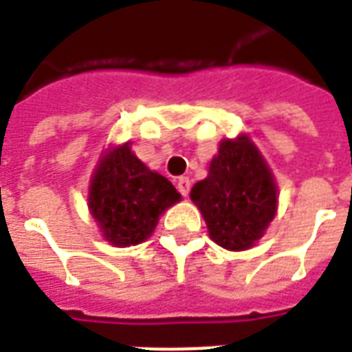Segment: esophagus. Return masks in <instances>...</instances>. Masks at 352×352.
Masks as SVG:
<instances>
[{
    "label": "esophagus",
    "instance_id": "esophagus-1",
    "mask_svg": "<svg viewBox=\"0 0 352 352\" xmlns=\"http://www.w3.org/2000/svg\"><path fill=\"white\" fill-rule=\"evenodd\" d=\"M177 190L183 194V196H188L190 192V179L188 177H181L179 181H177Z\"/></svg>",
    "mask_w": 352,
    "mask_h": 352
}]
</instances>
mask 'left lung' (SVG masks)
<instances>
[{"mask_svg": "<svg viewBox=\"0 0 352 352\" xmlns=\"http://www.w3.org/2000/svg\"><path fill=\"white\" fill-rule=\"evenodd\" d=\"M278 190L269 166L246 136L226 140L210 162L209 177L194 184L210 239L226 250H248L272 222Z\"/></svg>", "mask_w": 352, "mask_h": 352, "instance_id": "1", "label": "left lung"}]
</instances>
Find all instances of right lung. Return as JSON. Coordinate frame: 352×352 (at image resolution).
I'll return each instance as SVG.
<instances>
[{"label":"right lung","instance_id":"obj_1","mask_svg":"<svg viewBox=\"0 0 352 352\" xmlns=\"http://www.w3.org/2000/svg\"><path fill=\"white\" fill-rule=\"evenodd\" d=\"M181 199L166 177L147 169L129 145L102 158L91 181L89 209L104 239L116 246L140 244L155 231L158 216Z\"/></svg>","mask_w":352,"mask_h":352}]
</instances>
